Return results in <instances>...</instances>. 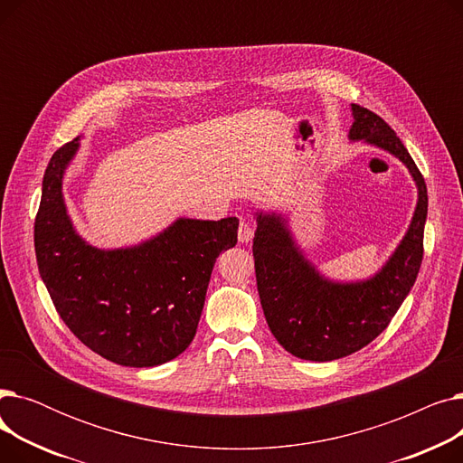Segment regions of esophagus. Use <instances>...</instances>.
<instances>
[{"instance_id":"1","label":"esophagus","mask_w":463,"mask_h":463,"mask_svg":"<svg viewBox=\"0 0 463 463\" xmlns=\"http://www.w3.org/2000/svg\"><path fill=\"white\" fill-rule=\"evenodd\" d=\"M251 238H253V225L250 222H241L238 227V240L241 244H248V241H251Z\"/></svg>"}]
</instances>
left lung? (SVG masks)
<instances>
[{
  "instance_id": "obj_1",
  "label": "left lung",
  "mask_w": 463,
  "mask_h": 463,
  "mask_svg": "<svg viewBox=\"0 0 463 463\" xmlns=\"http://www.w3.org/2000/svg\"><path fill=\"white\" fill-rule=\"evenodd\" d=\"M353 116L349 137L405 163L419 187V204L391 260L375 278L360 283L321 278L295 248L279 215H257L253 257L266 323L285 351L313 362L344 358L372 344L409 295L424 255L428 189L422 173L381 116L360 105H353Z\"/></svg>"
}]
</instances>
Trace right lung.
<instances>
[{"mask_svg":"<svg viewBox=\"0 0 463 463\" xmlns=\"http://www.w3.org/2000/svg\"><path fill=\"white\" fill-rule=\"evenodd\" d=\"M77 148L79 138L63 144L44 170L35 217L39 274L86 347L121 366H159L197 334L215 259L236 246L238 219H178L137 248H91L72 231L61 197L63 170Z\"/></svg>","mask_w":463,"mask_h":463,"instance_id":"obj_1","label":"right lung"}]
</instances>
